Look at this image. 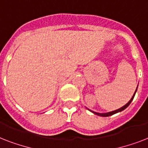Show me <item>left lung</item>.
<instances>
[{
  "label": "left lung",
  "instance_id": "1",
  "mask_svg": "<svg viewBox=\"0 0 148 148\" xmlns=\"http://www.w3.org/2000/svg\"><path fill=\"white\" fill-rule=\"evenodd\" d=\"M137 89H138V88H137ZM137 89H136L135 92H134V95H133V97H132V98L129 101V102L127 103H126L125 105L123 106L122 108H119V109H117V110H114V111H111V112H108V113H104V114H100V113H97V112H95V111H91L92 113H94L95 114H97V115H99V116H101V117H108V116H111V115L114 114H116V113H118V112H121V111H122V110H124L125 108H127V107H128L129 105H130V103H131V101H133L134 97V95H135V93L136 91H137Z\"/></svg>",
  "mask_w": 148,
  "mask_h": 148
}]
</instances>
